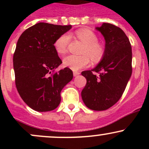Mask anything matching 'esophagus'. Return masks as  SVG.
Listing matches in <instances>:
<instances>
[{
	"label": "esophagus",
	"mask_w": 149,
	"mask_h": 149,
	"mask_svg": "<svg viewBox=\"0 0 149 149\" xmlns=\"http://www.w3.org/2000/svg\"><path fill=\"white\" fill-rule=\"evenodd\" d=\"M79 74H80V72H79V71H74V72H73V76H78V75H79Z\"/></svg>",
	"instance_id": "1"
}]
</instances>
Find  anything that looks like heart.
<instances>
[{"label": "heart", "instance_id": "heart-1", "mask_svg": "<svg viewBox=\"0 0 149 149\" xmlns=\"http://www.w3.org/2000/svg\"><path fill=\"white\" fill-rule=\"evenodd\" d=\"M76 37L84 44L82 55H69L63 58V65L73 70H79L89 65L90 56L94 62H98L105 53V46L98 42L97 34L88 29H80L75 31ZM70 37L63 34L58 37L54 42V47L59 54H64L67 51ZM88 56H90L88 57Z\"/></svg>", "mask_w": 149, "mask_h": 149}]
</instances>
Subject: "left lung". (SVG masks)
Wrapping results in <instances>:
<instances>
[{
    "mask_svg": "<svg viewBox=\"0 0 149 149\" xmlns=\"http://www.w3.org/2000/svg\"><path fill=\"white\" fill-rule=\"evenodd\" d=\"M97 29L105 39V53L97 67L81 73L86 79L81 97L87 107L102 111L118 102L125 89L132 74V48L118 26L104 23Z\"/></svg>",
    "mask_w": 149,
    "mask_h": 149,
    "instance_id": "8db88e82",
    "label": "left lung"
}]
</instances>
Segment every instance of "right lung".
Masks as SVG:
<instances>
[{
	"mask_svg": "<svg viewBox=\"0 0 149 149\" xmlns=\"http://www.w3.org/2000/svg\"><path fill=\"white\" fill-rule=\"evenodd\" d=\"M71 25L36 24L19 38L13 54L15 84L19 95L29 107L37 112L55 109L60 104L61 92L73 79V71L55 69L62 61L54 47L56 39Z\"/></svg>",
	"mask_w": 149,
	"mask_h": 149,
	"instance_id": "1",
	"label": "right lung"
}]
</instances>
